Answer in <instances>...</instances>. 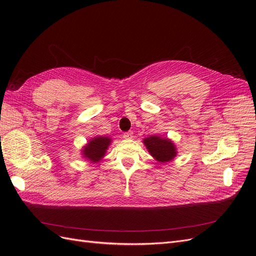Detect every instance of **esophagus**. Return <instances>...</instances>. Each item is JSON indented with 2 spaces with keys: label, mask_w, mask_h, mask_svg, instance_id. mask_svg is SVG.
I'll return each instance as SVG.
<instances>
[{
  "label": "esophagus",
  "mask_w": 256,
  "mask_h": 256,
  "mask_svg": "<svg viewBox=\"0 0 256 256\" xmlns=\"http://www.w3.org/2000/svg\"><path fill=\"white\" fill-rule=\"evenodd\" d=\"M122 136H124V138H134V132H132V131H127V132H124Z\"/></svg>",
  "instance_id": "esophagus-1"
}]
</instances>
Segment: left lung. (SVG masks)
<instances>
[{
	"label": "left lung",
	"instance_id": "left-lung-1",
	"mask_svg": "<svg viewBox=\"0 0 256 256\" xmlns=\"http://www.w3.org/2000/svg\"><path fill=\"white\" fill-rule=\"evenodd\" d=\"M144 144L152 157L159 162H168L176 156V150L172 141L152 136L144 138Z\"/></svg>",
	"mask_w": 256,
	"mask_h": 256
}]
</instances>
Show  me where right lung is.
I'll use <instances>...</instances> for the list:
<instances>
[{
    "label": "right lung",
    "mask_w": 256,
    "mask_h": 256,
    "mask_svg": "<svg viewBox=\"0 0 256 256\" xmlns=\"http://www.w3.org/2000/svg\"><path fill=\"white\" fill-rule=\"evenodd\" d=\"M111 140L108 136H98L90 140L88 145L84 147L83 156L92 162H98L102 159L110 145Z\"/></svg>",
    "instance_id": "right-lung-1"
}]
</instances>
